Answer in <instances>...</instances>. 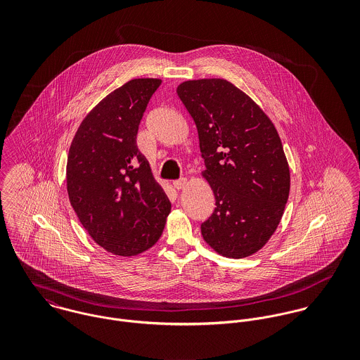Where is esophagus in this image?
Listing matches in <instances>:
<instances>
[{
	"mask_svg": "<svg viewBox=\"0 0 360 360\" xmlns=\"http://www.w3.org/2000/svg\"><path fill=\"white\" fill-rule=\"evenodd\" d=\"M186 184H187V180H186V179H179V180H174V181H173V187L177 188V190L184 188Z\"/></svg>",
	"mask_w": 360,
	"mask_h": 360,
	"instance_id": "obj_1",
	"label": "esophagus"
}]
</instances>
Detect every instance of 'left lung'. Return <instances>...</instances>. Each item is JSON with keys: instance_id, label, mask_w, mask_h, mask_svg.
<instances>
[{"instance_id": "left-lung-1", "label": "left lung", "mask_w": 360, "mask_h": 360, "mask_svg": "<svg viewBox=\"0 0 360 360\" xmlns=\"http://www.w3.org/2000/svg\"><path fill=\"white\" fill-rule=\"evenodd\" d=\"M177 96L195 122L216 207L201 224L223 257H250L276 231L290 195V167L278 133L244 91L224 79L183 82Z\"/></svg>"}]
</instances>
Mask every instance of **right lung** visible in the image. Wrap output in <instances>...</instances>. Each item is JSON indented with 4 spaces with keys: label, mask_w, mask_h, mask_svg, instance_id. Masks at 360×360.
Returning <instances> with one entry per match:
<instances>
[{
    "label": "right lung",
    "mask_w": 360,
    "mask_h": 360,
    "mask_svg": "<svg viewBox=\"0 0 360 360\" xmlns=\"http://www.w3.org/2000/svg\"><path fill=\"white\" fill-rule=\"evenodd\" d=\"M160 83L133 79L108 94L80 123L68 155L70 205L90 237L119 257L155 245L172 207L136 141Z\"/></svg>",
    "instance_id": "right-lung-1"
}]
</instances>
